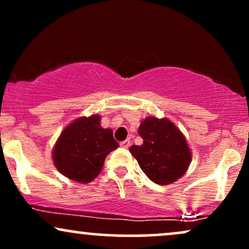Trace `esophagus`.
<instances>
[{
	"label": "esophagus",
	"mask_w": 249,
	"mask_h": 249,
	"mask_svg": "<svg viewBox=\"0 0 249 249\" xmlns=\"http://www.w3.org/2000/svg\"><path fill=\"white\" fill-rule=\"evenodd\" d=\"M130 145H131V142L128 141V139H126V141H124V142H121V146L124 147V148H128V147H130Z\"/></svg>",
	"instance_id": "esophagus-1"
}]
</instances>
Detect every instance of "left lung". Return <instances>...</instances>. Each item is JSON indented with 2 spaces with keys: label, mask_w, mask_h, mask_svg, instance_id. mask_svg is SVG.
<instances>
[{
  "label": "left lung",
  "mask_w": 249,
  "mask_h": 249,
  "mask_svg": "<svg viewBox=\"0 0 249 249\" xmlns=\"http://www.w3.org/2000/svg\"><path fill=\"white\" fill-rule=\"evenodd\" d=\"M138 133L142 144L132 145L130 152L148 179L158 185H170L186 173L192 154L185 136L172 122L146 117Z\"/></svg>",
  "instance_id": "8db88e82"
}]
</instances>
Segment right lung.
Listing matches in <instances>:
<instances>
[{
    "mask_svg": "<svg viewBox=\"0 0 249 249\" xmlns=\"http://www.w3.org/2000/svg\"><path fill=\"white\" fill-rule=\"evenodd\" d=\"M118 146L112 130L101 126V116L81 117L68 125L57 139L53 164L64 177L87 184L101 173L107 156Z\"/></svg>",
    "mask_w": 249,
    "mask_h": 249,
    "instance_id": "1",
    "label": "right lung"
}]
</instances>
